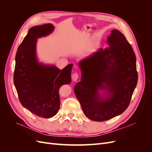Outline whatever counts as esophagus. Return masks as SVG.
Instances as JSON below:
<instances>
[{"instance_id":"esophagus-1","label":"esophagus","mask_w":152,"mask_h":152,"mask_svg":"<svg viewBox=\"0 0 152 152\" xmlns=\"http://www.w3.org/2000/svg\"><path fill=\"white\" fill-rule=\"evenodd\" d=\"M72 80L75 82V81L77 80L78 78H79V75H78L77 73H73V74H72Z\"/></svg>"}]
</instances>
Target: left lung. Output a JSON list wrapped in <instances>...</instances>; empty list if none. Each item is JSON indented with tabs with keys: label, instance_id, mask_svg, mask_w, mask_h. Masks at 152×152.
Here are the masks:
<instances>
[{
	"label": "left lung",
	"instance_id": "left-lung-1",
	"mask_svg": "<svg viewBox=\"0 0 152 152\" xmlns=\"http://www.w3.org/2000/svg\"><path fill=\"white\" fill-rule=\"evenodd\" d=\"M107 44L108 48L79 61L81 80L74 87L84 113L96 122L125 111L137 82L136 56L125 36L113 30Z\"/></svg>",
	"mask_w": 152,
	"mask_h": 152
}]
</instances>
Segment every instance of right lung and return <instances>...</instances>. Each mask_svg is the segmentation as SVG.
I'll return each instance as SVG.
<instances>
[{
	"mask_svg": "<svg viewBox=\"0 0 152 152\" xmlns=\"http://www.w3.org/2000/svg\"><path fill=\"white\" fill-rule=\"evenodd\" d=\"M54 29L50 23L29 29L16 54L15 84L20 103L36 115L50 118L59 109V89L71 82L73 64L62 70L53 65L40 63L37 56V39L49 35Z\"/></svg>",
	"mask_w": 152,
	"mask_h": 152,
	"instance_id": "add662e5",
	"label": "right lung"
}]
</instances>
